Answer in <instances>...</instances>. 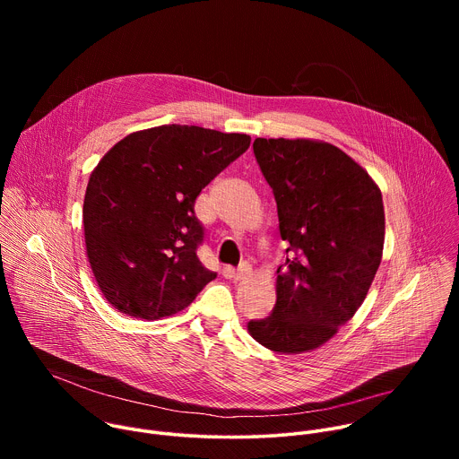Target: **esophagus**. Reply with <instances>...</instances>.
I'll list each match as a JSON object with an SVG mask.
<instances>
[{
    "mask_svg": "<svg viewBox=\"0 0 459 459\" xmlns=\"http://www.w3.org/2000/svg\"><path fill=\"white\" fill-rule=\"evenodd\" d=\"M250 265L247 264V261H243V264L238 267V269H232V278L238 281V280H243V278H247L248 274H250Z\"/></svg>",
    "mask_w": 459,
    "mask_h": 459,
    "instance_id": "34e87169",
    "label": "esophagus"
}]
</instances>
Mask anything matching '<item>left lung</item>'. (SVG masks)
Returning a JSON list of instances; mask_svg holds the SVG:
<instances>
[{"mask_svg": "<svg viewBox=\"0 0 459 459\" xmlns=\"http://www.w3.org/2000/svg\"><path fill=\"white\" fill-rule=\"evenodd\" d=\"M289 241L271 316L248 333L274 352L329 342L363 303L381 264L385 212L377 185L343 151L310 140H254Z\"/></svg>", "mask_w": 459, "mask_h": 459, "instance_id": "8db88e82", "label": "left lung"}]
</instances>
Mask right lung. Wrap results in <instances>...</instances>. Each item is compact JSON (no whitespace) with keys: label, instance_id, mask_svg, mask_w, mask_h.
Listing matches in <instances>:
<instances>
[{"label":"right lung","instance_id":"add662e5","mask_svg":"<svg viewBox=\"0 0 459 459\" xmlns=\"http://www.w3.org/2000/svg\"><path fill=\"white\" fill-rule=\"evenodd\" d=\"M248 145L247 134L161 125L103 156L87 185L83 227L92 273L114 308L160 319L216 278L195 254L205 229L194 204Z\"/></svg>","mask_w":459,"mask_h":459}]
</instances>
